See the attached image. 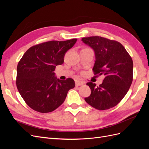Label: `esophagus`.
<instances>
[{
    "label": "esophagus",
    "instance_id": "1",
    "mask_svg": "<svg viewBox=\"0 0 149 149\" xmlns=\"http://www.w3.org/2000/svg\"><path fill=\"white\" fill-rule=\"evenodd\" d=\"M84 84V82L81 81H78V80L75 81V84H76V86H82Z\"/></svg>",
    "mask_w": 149,
    "mask_h": 149
}]
</instances>
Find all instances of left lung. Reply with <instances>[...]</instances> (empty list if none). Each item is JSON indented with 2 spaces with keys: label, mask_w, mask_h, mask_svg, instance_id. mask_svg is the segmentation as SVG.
Segmentation results:
<instances>
[{
  "label": "left lung",
  "mask_w": 149,
  "mask_h": 149,
  "mask_svg": "<svg viewBox=\"0 0 149 149\" xmlns=\"http://www.w3.org/2000/svg\"><path fill=\"white\" fill-rule=\"evenodd\" d=\"M86 45L92 48L96 61L93 68L94 74L104 76L102 83L86 84L91 93L84 100L98 110L116 106L127 94L133 80L132 58L119 42L95 36L82 38Z\"/></svg>",
  "instance_id": "8db88e82"
}]
</instances>
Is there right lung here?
Listing matches in <instances>:
<instances>
[{
	"mask_svg": "<svg viewBox=\"0 0 149 149\" xmlns=\"http://www.w3.org/2000/svg\"><path fill=\"white\" fill-rule=\"evenodd\" d=\"M77 39L49 41L30 47L17 68L16 84L20 94L31 109L42 113L52 112L65 101L68 92L75 86L71 78L55 76L56 66L63 63L66 52Z\"/></svg>",
	"mask_w": 149,
	"mask_h": 149,
	"instance_id": "right-lung-1",
	"label": "right lung"
}]
</instances>
